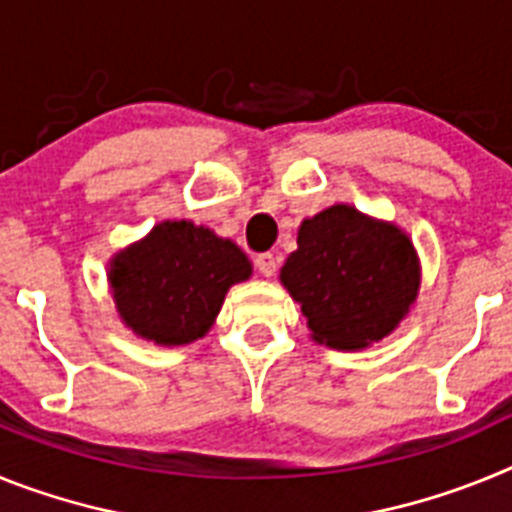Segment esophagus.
I'll return each instance as SVG.
<instances>
[{"label": "esophagus", "mask_w": 512, "mask_h": 512, "mask_svg": "<svg viewBox=\"0 0 512 512\" xmlns=\"http://www.w3.org/2000/svg\"><path fill=\"white\" fill-rule=\"evenodd\" d=\"M256 269H259L264 277H274V274H277V259H274V253H259V256H256Z\"/></svg>", "instance_id": "obj_1"}]
</instances>
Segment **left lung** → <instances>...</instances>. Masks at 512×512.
Returning a JSON list of instances; mask_svg holds the SVG:
<instances>
[{
	"label": "left lung",
	"instance_id": "1",
	"mask_svg": "<svg viewBox=\"0 0 512 512\" xmlns=\"http://www.w3.org/2000/svg\"><path fill=\"white\" fill-rule=\"evenodd\" d=\"M279 282L312 341L361 351L408 318L420 295V259L400 225L338 202L302 220Z\"/></svg>",
	"mask_w": 512,
	"mask_h": 512
}]
</instances>
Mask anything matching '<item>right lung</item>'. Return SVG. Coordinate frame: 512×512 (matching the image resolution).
Wrapping results in <instances>:
<instances>
[{"label":"right lung","mask_w":512,"mask_h":512,"mask_svg":"<svg viewBox=\"0 0 512 512\" xmlns=\"http://www.w3.org/2000/svg\"><path fill=\"white\" fill-rule=\"evenodd\" d=\"M251 274L241 248L192 220H161L107 261L122 325L156 346H187L207 336L228 289Z\"/></svg>","instance_id":"1"}]
</instances>
